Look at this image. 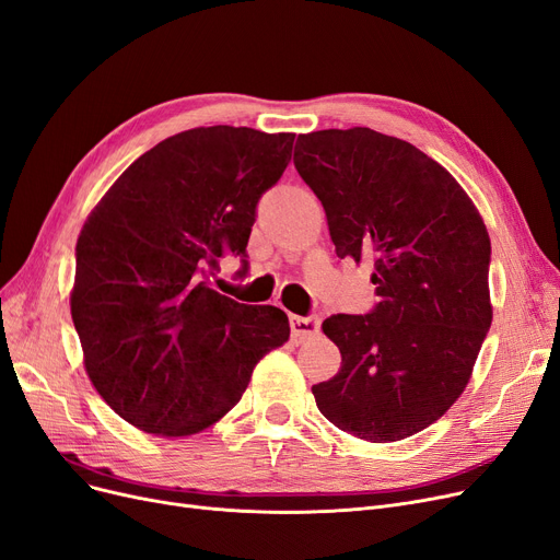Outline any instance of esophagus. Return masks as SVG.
Listing matches in <instances>:
<instances>
[{
    "label": "esophagus",
    "instance_id": "1",
    "mask_svg": "<svg viewBox=\"0 0 560 560\" xmlns=\"http://www.w3.org/2000/svg\"><path fill=\"white\" fill-rule=\"evenodd\" d=\"M290 331L298 340L311 338L320 331V318L318 315H290Z\"/></svg>",
    "mask_w": 560,
    "mask_h": 560
}]
</instances>
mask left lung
I'll list each match as a JSON object with an SVG mask.
<instances>
[{
    "instance_id": "8db88e82",
    "label": "left lung",
    "mask_w": 560,
    "mask_h": 560,
    "mask_svg": "<svg viewBox=\"0 0 560 560\" xmlns=\"http://www.w3.org/2000/svg\"><path fill=\"white\" fill-rule=\"evenodd\" d=\"M293 162L336 256L373 262L380 298L323 323L340 371L313 384L315 405L359 440H405L465 392L490 331L488 229L440 162L371 128L300 135Z\"/></svg>"
}]
</instances>
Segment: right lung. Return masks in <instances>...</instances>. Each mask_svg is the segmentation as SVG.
I'll use <instances>...</instances> for the list:
<instances>
[{
	"mask_svg": "<svg viewBox=\"0 0 560 560\" xmlns=\"http://www.w3.org/2000/svg\"><path fill=\"white\" fill-rule=\"evenodd\" d=\"M293 141L233 126L185 130L135 160L89 214L70 313L95 392L135 428L201 432L288 340L281 308L240 304L208 279L226 254L247 272L256 206Z\"/></svg>",
	"mask_w": 560,
	"mask_h": 560,
	"instance_id": "obj_1",
	"label": "right lung"
}]
</instances>
